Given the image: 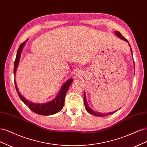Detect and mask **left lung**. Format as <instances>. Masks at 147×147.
<instances>
[{"label": "left lung", "instance_id": "obj_1", "mask_svg": "<svg viewBox=\"0 0 147 147\" xmlns=\"http://www.w3.org/2000/svg\"><path fill=\"white\" fill-rule=\"evenodd\" d=\"M115 35H116L118 37H119V38H120L121 39L123 40L126 41L127 43H129L128 41H127V40L126 38H124L123 36V35L121 34V33H120L119 32H118V31H115ZM129 47L131 48V46H130L129 44ZM131 53H132V51L131 48ZM84 106H85V109L87 110V112L88 113L92 114V115H94V116H97V117H104V116H106V115H112V114L114 113L115 112H117V110H116V111H114V112H110V113H100V112H94V111L92 109H91L90 107V106H89L88 102H87V100H86V99L85 93H84Z\"/></svg>", "mask_w": 147, "mask_h": 147}]
</instances>
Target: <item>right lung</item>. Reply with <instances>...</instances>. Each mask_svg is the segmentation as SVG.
<instances>
[{
    "label": "right lung",
    "mask_w": 147,
    "mask_h": 147,
    "mask_svg": "<svg viewBox=\"0 0 147 147\" xmlns=\"http://www.w3.org/2000/svg\"><path fill=\"white\" fill-rule=\"evenodd\" d=\"M28 40V39L26 40L24 42L22 43L20 45L18 50L16 57L15 61V63H14L15 77L16 75V69H17L18 66V64L20 62L21 51L23 50V48L25 45L26 42ZM73 81L74 80L72 78L69 79L68 80L63 84V86L61 87L59 93L57 94V96L53 100L48 102H47V103H45V104H38V103H33V102L27 100L24 98V97H23L20 94L18 91V89L17 88L15 78L14 79L16 91L18 92V94L19 97H20V99L22 100V101H23L24 103L34 113L38 115H45V116L55 114L57 112H60V111L62 110V109L63 108L66 93L67 92L68 89L69 88L71 83H72Z\"/></svg>",
    "instance_id": "1"
}]
</instances>
